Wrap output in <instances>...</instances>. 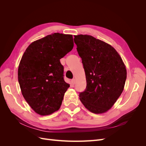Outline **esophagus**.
<instances>
[{"label":"esophagus","instance_id":"esophagus-1","mask_svg":"<svg viewBox=\"0 0 146 146\" xmlns=\"http://www.w3.org/2000/svg\"><path fill=\"white\" fill-rule=\"evenodd\" d=\"M71 82H72V83L73 84V85H74L75 83H76V79H75V78H73L72 80H71Z\"/></svg>","mask_w":146,"mask_h":146}]
</instances>
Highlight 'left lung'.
<instances>
[{
  "mask_svg": "<svg viewBox=\"0 0 146 146\" xmlns=\"http://www.w3.org/2000/svg\"><path fill=\"white\" fill-rule=\"evenodd\" d=\"M85 69L86 88L79 94L85 107L95 114L108 111L124 88L127 70L122 58L109 44L88 35L74 36Z\"/></svg>",
  "mask_w": 146,
  "mask_h": 146,
  "instance_id": "left-lung-1",
  "label": "left lung"
}]
</instances>
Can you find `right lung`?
<instances>
[{"label": "right lung", "instance_id": "obj_1", "mask_svg": "<svg viewBox=\"0 0 146 146\" xmlns=\"http://www.w3.org/2000/svg\"><path fill=\"white\" fill-rule=\"evenodd\" d=\"M74 47L72 35L54 33L32 42L18 67L22 94L33 111L49 115L60 109L69 84L60 60Z\"/></svg>", "mask_w": 146, "mask_h": 146}]
</instances>
